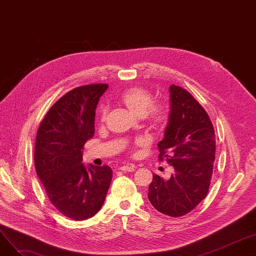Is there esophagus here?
<instances>
[{
  "instance_id": "esophagus-1",
  "label": "esophagus",
  "mask_w": 256,
  "mask_h": 256,
  "mask_svg": "<svg viewBox=\"0 0 256 256\" xmlns=\"http://www.w3.org/2000/svg\"><path fill=\"white\" fill-rule=\"evenodd\" d=\"M119 170L124 171V172H132V171L135 170V166H132V165H124V166L119 167Z\"/></svg>"
}]
</instances>
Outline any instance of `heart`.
Segmentation results:
<instances>
[{
	"label": "heart",
	"instance_id": "heart-1",
	"mask_svg": "<svg viewBox=\"0 0 256 256\" xmlns=\"http://www.w3.org/2000/svg\"><path fill=\"white\" fill-rule=\"evenodd\" d=\"M152 93L140 86H132L126 89L119 98L120 102L128 111L135 115H144L145 120L154 128H160L166 122V111L164 106L160 104H152ZM108 109L102 106L100 109V120L104 121L106 118ZM144 143L143 139H137L135 144L142 145Z\"/></svg>",
	"mask_w": 256,
	"mask_h": 256
}]
</instances>
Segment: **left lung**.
<instances>
[{
  "mask_svg": "<svg viewBox=\"0 0 256 256\" xmlns=\"http://www.w3.org/2000/svg\"><path fill=\"white\" fill-rule=\"evenodd\" d=\"M169 91V121L158 147V160L166 158L174 172L168 180L154 174L148 199L160 212L182 217L208 195L216 139L208 114L192 94L176 85H171Z\"/></svg>",
  "mask_w": 256,
  "mask_h": 256,
  "instance_id": "1",
  "label": "left lung"
}]
</instances>
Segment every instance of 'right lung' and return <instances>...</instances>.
Instances as JSON below:
<instances>
[{
    "label": "right lung",
    "instance_id": "1",
    "mask_svg": "<svg viewBox=\"0 0 256 256\" xmlns=\"http://www.w3.org/2000/svg\"><path fill=\"white\" fill-rule=\"evenodd\" d=\"M106 84L76 87L54 104L40 124L34 163L52 206L76 221L93 217L102 206L112 180V169L83 160V148L94 135L100 98Z\"/></svg>",
    "mask_w": 256,
    "mask_h": 256
}]
</instances>
